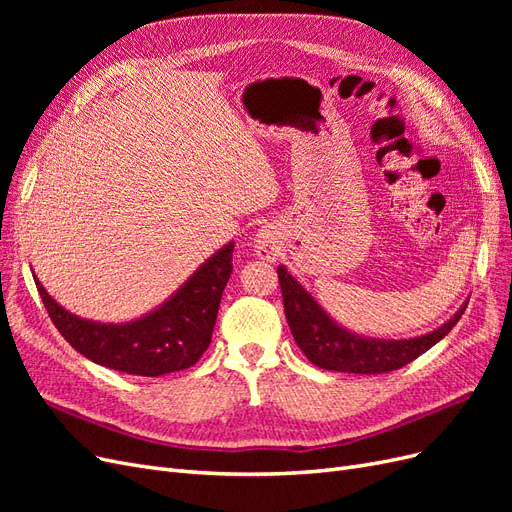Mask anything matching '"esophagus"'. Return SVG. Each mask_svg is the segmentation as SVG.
I'll return each mask as SVG.
<instances>
[{
  "mask_svg": "<svg viewBox=\"0 0 512 512\" xmlns=\"http://www.w3.org/2000/svg\"><path fill=\"white\" fill-rule=\"evenodd\" d=\"M254 252L262 260H277V256L282 254V237L277 228L265 226L256 232L254 237Z\"/></svg>",
  "mask_w": 512,
  "mask_h": 512,
  "instance_id": "obj_1",
  "label": "esophagus"
}]
</instances>
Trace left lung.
<instances>
[{"label": "left lung", "instance_id": "obj_1", "mask_svg": "<svg viewBox=\"0 0 512 512\" xmlns=\"http://www.w3.org/2000/svg\"><path fill=\"white\" fill-rule=\"evenodd\" d=\"M277 277H280L284 312L294 342H297V346L303 350L309 361L327 371L386 374V371L404 367L418 359L431 346H436L444 335L451 333V329L459 322L463 309H466V305H463L440 329L421 337L401 339V342L369 339L339 327L314 301L312 294L286 271V267H277Z\"/></svg>", "mask_w": 512, "mask_h": 512}]
</instances>
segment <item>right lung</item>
Masks as SVG:
<instances>
[{
  "label": "right lung",
  "mask_w": 512,
  "mask_h": 512,
  "mask_svg": "<svg viewBox=\"0 0 512 512\" xmlns=\"http://www.w3.org/2000/svg\"><path fill=\"white\" fill-rule=\"evenodd\" d=\"M235 243L211 256L156 312L123 324L83 320L55 303L36 280L46 314L89 361L132 376L158 378L192 367L211 344Z\"/></svg>",
  "instance_id": "add662e5"
}]
</instances>
